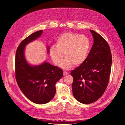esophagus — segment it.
<instances>
[{
  "label": "esophagus",
  "instance_id": "esophagus-1",
  "mask_svg": "<svg viewBox=\"0 0 125 125\" xmlns=\"http://www.w3.org/2000/svg\"><path fill=\"white\" fill-rule=\"evenodd\" d=\"M68 74H69V73H67V72H66V71H64L63 74H64V76H66V75H67Z\"/></svg>",
  "mask_w": 125,
  "mask_h": 125
}]
</instances>
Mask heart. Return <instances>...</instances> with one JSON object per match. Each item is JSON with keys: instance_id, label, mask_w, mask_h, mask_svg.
<instances>
[{"instance_id": "1", "label": "heart", "mask_w": 125, "mask_h": 125, "mask_svg": "<svg viewBox=\"0 0 125 125\" xmlns=\"http://www.w3.org/2000/svg\"><path fill=\"white\" fill-rule=\"evenodd\" d=\"M91 42L86 35L67 32L59 37L56 45H52L49 54L53 63L58 65L63 58L60 67L64 69H70L74 64L79 66L87 59L90 51Z\"/></svg>"}]
</instances>
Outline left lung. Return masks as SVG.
I'll return each instance as SVG.
<instances>
[{
	"instance_id": "obj_1",
	"label": "left lung",
	"mask_w": 125,
	"mask_h": 125,
	"mask_svg": "<svg viewBox=\"0 0 125 125\" xmlns=\"http://www.w3.org/2000/svg\"><path fill=\"white\" fill-rule=\"evenodd\" d=\"M94 43L86 61L71 71L73 76V93L83 104H90L102 96L108 83L112 57L106 41L93 30H90Z\"/></svg>"
}]
</instances>
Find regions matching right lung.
I'll return each instance as SVG.
<instances>
[{
    "label": "right lung",
    "instance_id": "1",
    "mask_svg": "<svg viewBox=\"0 0 125 125\" xmlns=\"http://www.w3.org/2000/svg\"><path fill=\"white\" fill-rule=\"evenodd\" d=\"M42 31H36L24 39L17 50L15 59L16 77L20 89L29 100L38 104L47 103L53 98L55 84L63 74L61 69L46 61L38 65H31L26 60V46L38 39ZM49 49L47 45L48 54Z\"/></svg>",
    "mask_w": 125,
    "mask_h": 125
}]
</instances>
